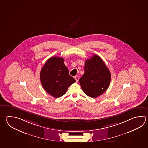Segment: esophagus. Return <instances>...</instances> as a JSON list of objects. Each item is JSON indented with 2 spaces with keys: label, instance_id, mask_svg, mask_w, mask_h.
Here are the masks:
<instances>
[{
  "label": "esophagus",
  "instance_id": "34e87169",
  "mask_svg": "<svg viewBox=\"0 0 148 148\" xmlns=\"http://www.w3.org/2000/svg\"><path fill=\"white\" fill-rule=\"evenodd\" d=\"M75 79L76 81L77 82H78L79 80V76H76L75 77Z\"/></svg>",
  "mask_w": 148,
  "mask_h": 148
}]
</instances>
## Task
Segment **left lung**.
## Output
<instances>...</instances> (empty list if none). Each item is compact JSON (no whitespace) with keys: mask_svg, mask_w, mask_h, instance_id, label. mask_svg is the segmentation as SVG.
Segmentation results:
<instances>
[{"mask_svg":"<svg viewBox=\"0 0 148 148\" xmlns=\"http://www.w3.org/2000/svg\"><path fill=\"white\" fill-rule=\"evenodd\" d=\"M84 74L79 80L83 90L88 96L95 98L109 88L111 73L100 56L94 55L85 62Z\"/></svg>","mask_w":148,"mask_h":148,"instance_id":"8db88e82","label":"left lung"}]
</instances>
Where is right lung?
Returning <instances> with one entry per match:
<instances>
[{"label": "right lung", "mask_w": 148, "mask_h": 148, "mask_svg": "<svg viewBox=\"0 0 148 148\" xmlns=\"http://www.w3.org/2000/svg\"><path fill=\"white\" fill-rule=\"evenodd\" d=\"M64 58H49L40 73V79L44 89L56 98L62 97L75 79L69 75V69L64 63Z\"/></svg>", "instance_id": "1"}]
</instances>
